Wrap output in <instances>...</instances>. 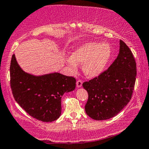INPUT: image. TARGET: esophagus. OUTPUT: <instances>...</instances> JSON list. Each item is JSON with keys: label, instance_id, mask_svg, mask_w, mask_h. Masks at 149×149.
I'll return each mask as SVG.
<instances>
[{"label": "esophagus", "instance_id": "esophagus-1", "mask_svg": "<svg viewBox=\"0 0 149 149\" xmlns=\"http://www.w3.org/2000/svg\"><path fill=\"white\" fill-rule=\"evenodd\" d=\"M82 81H81V80H79V81H77V82H76V86L78 88H80L82 86Z\"/></svg>", "mask_w": 149, "mask_h": 149}]
</instances>
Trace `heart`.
Segmentation results:
<instances>
[{"label":"heart","instance_id":"obj_1","mask_svg":"<svg viewBox=\"0 0 149 149\" xmlns=\"http://www.w3.org/2000/svg\"><path fill=\"white\" fill-rule=\"evenodd\" d=\"M111 48L106 43L87 42L73 51L65 62L72 71H76L77 64H83V71L88 77L95 78L104 71L110 61Z\"/></svg>","mask_w":149,"mask_h":149}]
</instances>
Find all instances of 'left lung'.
<instances>
[{
  "label": "left lung",
  "mask_w": 149,
  "mask_h": 149,
  "mask_svg": "<svg viewBox=\"0 0 149 149\" xmlns=\"http://www.w3.org/2000/svg\"><path fill=\"white\" fill-rule=\"evenodd\" d=\"M136 77V63L127 45L120 40L119 54L106 71L83 84L88 93L85 111L101 120L113 118L131 99Z\"/></svg>",
  "instance_id": "obj_1"
}]
</instances>
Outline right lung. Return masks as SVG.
Listing matches in <instances>:
<instances>
[{"label": "right lung", "instance_id": "add662e5", "mask_svg": "<svg viewBox=\"0 0 149 149\" xmlns=\"http://www.w3.org/2000/svg\"><path fill=\"white\" fill-rule=\"evenodd\" d=\"M10 87L15 101L31 116L43 122L57 120L61 114V97L76 88V79L59 73L35 76L26 73L12 56Z\"/></svg>", "mask_w": 149, "mask_h": 149}]
</instances>
